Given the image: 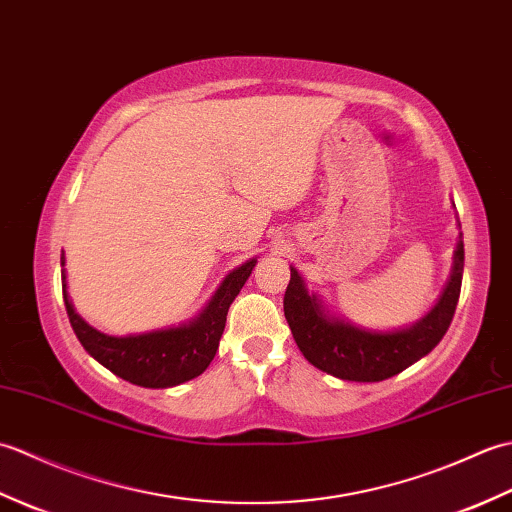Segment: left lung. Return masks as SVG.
I'll return each instance as SVG.
<instances>
[{
  "label": "left lung",
  "instance_id": "1",
  "mask_svg": "<svg viewBox=\"0 0 512 512\" xmlns=\"http://www.w3.org/2000/svg\"><path fill=\"white\" fill-rule=\"evenodd\" d=\"M464 242L453 253V273L431 312L409 328L376 332L336 319L317 295H310L297 268L290 266L284 314L301 354L321 372L356 383H378L427 356L447 334L460 299Z\"/></svg>",
  "mask_w": 512,
  "mask_h": 512
}]
</instances>
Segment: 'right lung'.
<instances>
[{"mask_svg":"<svg viewBox=\"0 0 512 512\" xmlns=\"http://www.w3.org/2000/svg\"><path fill=\"white\" fill-rule=\"evenodd\" d=\"M63 264L65 257L61 255V266ZM255 264L257 259L253 257L235 268L231 275H226L222 286L217 288L213 299L206 303V308L198 317L178 325V328L129 336H110L94 330L90 323H85L76 314L72 306L68 290H65V270H61L63 301L76 339L81 341L85 352L110 369L112 374L140 387H176L200 376L213 361L226 325L228 308H231L233 299L239 295L250 273H253Z\"/></svg>","mask_w":512,"mask_h":512,"instance_id":"add662e5","label":"right lung"}]
</instances>
